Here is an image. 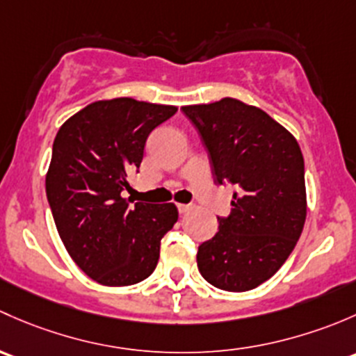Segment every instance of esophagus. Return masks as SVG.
<instances>
[{"label":"esophagus","mask_w":356,"mask_h":356,"mask_svg":"<svg viewBox=\"0 0 356 356\" xmlns=\"http://www.w3.org/2000/svg\"><path fill=\"white\" fill-rule=\"evenodd\" d=\"M188 211H192V205H190V204H178L179 214H186Z\"/></svg>","instance_id":"1"}]
</instances>
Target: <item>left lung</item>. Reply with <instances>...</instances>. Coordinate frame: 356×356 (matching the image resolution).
<instances>
[{
    "mask_svg": "<svg viewBox=\"0 0 356 356\" xmlns=\"http://www.w3.org/2000/svg\"><path fill=\"white\" fill-rule=\"evenodd\" d=\"M216 185L232 183L233 209L197 252L200 274L225 291H248L280 270L307 216L305 164L286 128L236 99L185 106Z\"/></svg>",
    "mask_w": 356,
    "mask_h": 356,
    "instance_id": "obj_1",
    "label": "left lung"
}]
</instances>
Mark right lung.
Segmentation results:
<instances>
[{
    "label": "right lung",
    "mask_w": 356,
    "mask_h": 356,
    "mask_svg": "<svg viewBox=\"0 0 356 356\" xmlns=\"http://www.w3.org/2000/svg\"><path fill=\"white\" fill-rule=\"evenodd\" d=\"M175 113V106L120 97L92 102L58 130L47 202L68 254L97 283L128 286L156 269L177 207L131 205L123 192L131 190L127 177L138 173L151 131Z\"/></svg>",
    "instance_id": "obj_1"
}]
</instances>
